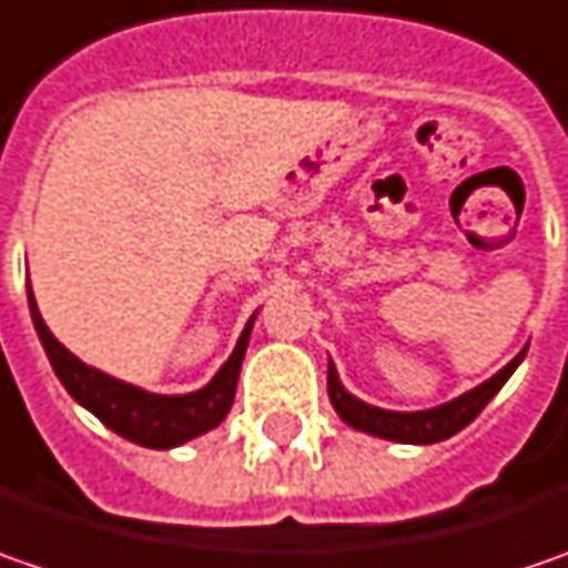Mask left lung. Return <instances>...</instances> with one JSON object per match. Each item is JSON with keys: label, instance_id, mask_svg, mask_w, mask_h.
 I'll use <instances>...</instances> for the list:
<instances>
[{"label": "left lung", "instance_id": "8db88e82", "mask_svg": "<svg viewBox=\"0 0 568 568\" xmlns=\"http://www.w3.org/2000/svg\"><path fill=\"white\" fill-rule=\"evenodd\" d=\"M528 353V346L518 353V356L508 362L506 368H499L489 382L477 384L474 390L460 394L455 400L442 404V407L432 409H416V413H400V409H384L375 404H365L358 400L356 394H349L339 375H336V365H327V394H331L333 409L339 413V419L346 426H353L358 432H368L375 438H387V442H404V445H432V442H442V438H452L455 432L464 426H470L480 409L499 394V387L511 378V372L521 365V358Z\"/></svg>", "mask_w": 568, "mask_h": 568}]
</instances>
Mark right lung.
Returning a JSON list of instances; mask_svg holds the SVG:
<instances>
[{
    "instance_id": "1",
    "label": "right lung",
    "mask_w": 568,
    "mask_h": 568,
    "mask_svg": "<svg viewBox=\"0 0 568 568\" xmlns=\"http://www.w3.org/2000/svg\"><path fill=\"white\" fill-rule=\"evenodd\" d=\"M28 308H31L34 331L43 343V353L50 358L62 387L72 394V400L82 404L88 413H94L108 429L123 435L126 442H136L142 448H159V452L178 448L190 438L215 429L229 416V409L235 404L237 375L247 353V339L257 321V311H254L237 336L235 353L225 358V365L212 375L210 384L190 394H152L136 384L104 375L101 368H91L79 356H72L43 324L31 283H28Z\"/></svg>"
}]
</instances>
